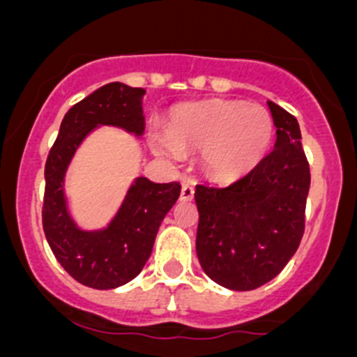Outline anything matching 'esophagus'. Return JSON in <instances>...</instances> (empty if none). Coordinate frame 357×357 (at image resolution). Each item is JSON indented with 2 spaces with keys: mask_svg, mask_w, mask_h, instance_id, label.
Returning <instances> with one entry per match:
<instances>
[{
  "mask_svg": "<svg viewBox=\"0 0 357 357\" xmlns=\"http://www.w3.org/2000/svg\"><path fill=\"white\" fill-rule=\"evenodd\" d=\"M193 197H195V188H193V184H189V182H182L181 200H182V202H189V200H193Z\"/></svg>",
  "mask_w": 357,
  "mask_h": 357,
  "instance_id": "esophagus-1",
  "label": "esophagus"
}]
</instances>
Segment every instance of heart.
<instances>
[{
  "label": "heart",
  "instance_id": "heart-1",
  "mask_svg": "<svg viewBox=\"0 0 357 357\" xmlns=\"http://www.w3.org/2000/svg\"><path fill=\"white\" fill-rule=\"evenodd\" d=\"M273 137V119L266 107L238 100H207L176 109L168 134L153 137V148L178 160L185 151L202 150L207 172L236 176L266 155Z\"/></svg>",
  "mask_w": 357,
  "mask_h": 357
}]
</instances>
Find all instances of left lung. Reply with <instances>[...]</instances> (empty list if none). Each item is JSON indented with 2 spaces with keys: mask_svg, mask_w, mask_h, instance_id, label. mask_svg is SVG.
<instances>
[{
  "mask_svg": "<svg viewBox=\"0 0 357 357\" xmlns=\"http://www.w3.org/2000/svg\"><path fill=\"white\" fill-rule=\"evenodd\" d=\"M277 141L250 173L227 188L198 184L197 255L207 277L223 288L248 291L279 275L305 227L311 173L298 121L268 102Z\"/></svg>",
  "mask_w": 357,
  "mask_h": 357,
  "instance_id": "left-lung-1",
  "label": "left lung"
}]
</instances>
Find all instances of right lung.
Here are the masks:
<instances>
[{
	"instance_id": "1",
	"label": "right lung",
	"mask_w": 357,
	"mask_h": 357,
	"mask_svg": "<svg viewBox=\"0 0 357 357\" xmlns=\"http://www.w3.org/2000/svg\"><path fill=\"white\" fill-rule=\"evenodd\" d=\"M143 96L141 87L112 82L73 105L44 166L43 229L50 248L73 279L94 289L118 288L139 275L160 222L181 195L178 182L155 184L137 176L107 229H78L68 213L64 175L77 148L98 125L143 134Z\"/></svg>"
}]
</instances>
